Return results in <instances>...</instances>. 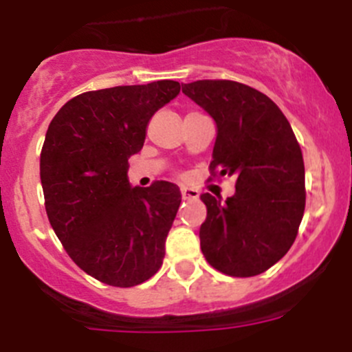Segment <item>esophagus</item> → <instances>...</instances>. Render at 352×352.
<instances>
[{"label": "esophagus", "mask_w": 352, "mask_h": 352, "mask_svg": "<svg viewBox=\"0 0 352 352\" xmlns=\"http://www.w3.org/2000/svg\"><path fill=\"white\" fill-rule=\"evenodd\" d=\"M180 192H182V199H186V201L199 197V190L194 189V187H182V189H180Z\"/></svg>", "instance_id": "esophagus-1"}]
</instances>
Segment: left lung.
Wrapping results in <instances>:
<instances>
[{"mask_svg":"<svg viewBox=\"0 0 352 352\" xmlns=\"http://www.w3.org/2000/svg\"><path fill=\"white\" fill-rule=\"evenodd\" d=\"M182 91L216 122L212 173L235 175L226 201L202 194L199 230L206 261L219 272L250 278L291 248L305 211L300 144L278 105L255 88L230 80L184 83Z\"/></svg>","mask_w":352,"mask_h":352,"instance_id":"left-lung-1","label":"left lung"}]
</instances>
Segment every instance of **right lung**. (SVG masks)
I'll return each instance as SVG.
<instances>
[{
    "label": "right lung",
    "mask_w": 352,
    "mask_h": 352,
    "mask_svg": "<svg viewBox=\"0 0 352 352\" xmlns=\"http://www.w3.org/2000/svg\"><path fill=\"white\" fill-rule=\"evenodd\" d=\"M179 91L172 80L87 91L49 124L41 153L49 221L74 264L105 285H141L162 267L182 196L165 180L133 187L127 160Z\"/></svg>",
    "instance_id": "add662e5"
}]
</instances>
